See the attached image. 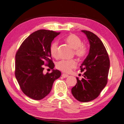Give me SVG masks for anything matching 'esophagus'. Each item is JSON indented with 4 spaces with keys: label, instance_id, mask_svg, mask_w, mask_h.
<instances>
[{
    "label": "esophagus",
    "instance_id": "1",
    "mask_svg": "<svg viewBox=\"0 0 124 124\" xmlns=\"http://www.w3.org/2000/svg\"><path fill=\"white\" fill-rule=\"evenodd\" d=\"M62 77L63 78H67V77H68L69 75H67V74H62Z\"/></svg>",
    "mask_w": 124,
    "mask_h": 124
}]
</instances>
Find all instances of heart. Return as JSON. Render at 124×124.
<instances>
[{"label":"heart","instance_id":"1","mask_svg":"<svg viewBox=\"0 0 124 124\" xmlns=\"http://www.w3.org/2000/svg\"><path fill=\"white\" fill-rule=\"evenodd\" d=\"M66 41L72 48L74 49V54L78 58H83L87 55L88 49L85 45L82 44V41L77 35L70 34L66 38ZM58 42H53L50 46V52L51 56L55 58L57 57ZM75 60H61L57 62L56 67L57 69L64 73H69L76 66Z\"/></svg>","mask_w":124,"mask_h":124}]
</instances>
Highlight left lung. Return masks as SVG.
<instances>
[{
  "instance_id": "left-lung-1",
  "label": "left lung",
  "mask_w": 124,
  "mask_h": 124,
  "mask_svg": "<svg viewBox=\"0 0 124 124\" xmlns=\"http://www.w3.org/2000/svg\"><path fill=\"white\" fill-rule=\"evenodd\" d=\"M86 35L90 44L88 55L80 66L85 71L80 80L71 89V93L76 100L86 102L94 100L106 85L110 66L108 54L103 43L91 31L82 30Z\"/></svg>"
}]
</instances>
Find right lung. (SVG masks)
<instances>
[{
	"mask_svg": "<svg viewBox=\"0 0 124 124\" xmlns=\"http://www.w3.org/2000/svg\"><path fill=\"white\" fill-rule=\"evenodd\" d=\"M60 33L46 30L35 31L24 40L16 54V78L22 92L32 99L46 97L61 75L58 70L53 69L55 65L50 52L51 42ZM43 65L52 72L44 74Z\"/></svg>",
	"mask_w": 124,
	"mask_h": 124,
	"instance_id": "1",
	"label": "right lung"
}]
</instances>
